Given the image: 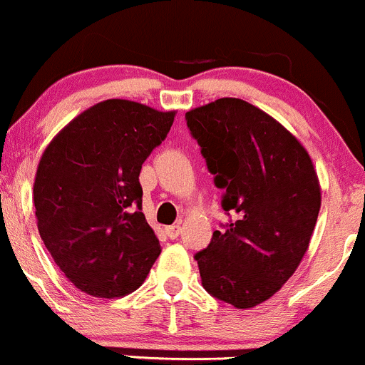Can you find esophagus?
Returning a JSON list of instances; mask_svg holds the SVG:
<instances>
[{
    "mask_svg": "<svg viewBox=\"0 0 365 365\" xmlns=\"http://www.w3.org/2000/svg\"><path fill=\"white\" fill-rule=\"evenodd\" d=\"M181 230H182L181 223H175V225H170V227L165 228V234H167L170 239H178L179 235H181Z\"/></svg>",
    "mask_w": 365,
    "mask_h": 365,
    "instance_id": "1",
    "label": "esophagus"
}]
</instances>
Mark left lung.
<instances>
[{
  "instance_id": "1",
  "label": "left lung",
  "mask_w": 365,
  "mask_h": 365,
  "mask_svg": "<svg viewBox=\"0 0 365 365\" xmlns=\"http://www.w3.org/2000/svg\"><path fill=\"white\" fill-rule=\"evenodd\" d=\"M232 220L195 255L202 284L237 309L281 290L309 247L322 205L304 145L255 105L220 98L186 112Z\"/></svg>"
}]
</instances>
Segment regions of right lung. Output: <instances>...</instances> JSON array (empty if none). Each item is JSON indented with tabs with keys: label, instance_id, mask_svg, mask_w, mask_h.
Instances as JSON below:
<instances>
[{
	"label": "right lung",
	"instance_id": "obj_1",
	"mask_svg": "<svg viewBox=\"0 0 365 365\" xmlns=\"http://www.w3.org/2000/svg\"><path fill=\"white\" fill-rule=\"evenodd\" d=\"M174 118L175 110L137 101H100L63 128L40 158L33 186L40 237L84 294H131L160 257L138 175Z\"/></svg>",
	"mask_w": 365,
	"mask_h": 365
}]
</instances>
